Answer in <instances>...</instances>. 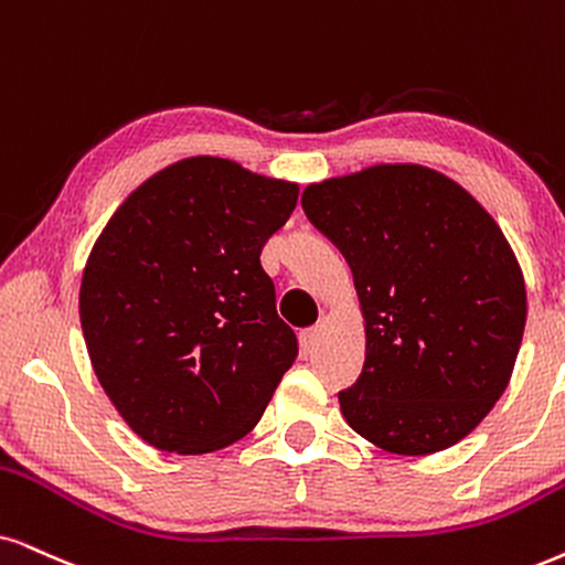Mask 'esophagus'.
Returning <instances> with one entry per match:
<instances>
[{
  "label": "esophagus",
  "instance_id": "34e87169",
  "mask_svg": "<svg viewBox=\"0 0 565 565\" xmlns=\"http://www.w3.org/2000/svg\"><path fill=\"white\" fill-rule=\"evenodd\" d=\"M318 341H320V326L305 328V331L299 333V344H302V352H312V349L318 347Z\"/></svg>",
  "mask_w": 565,
  "mask_h": 565
}]
</instances>
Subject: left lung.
<instances>
[{"label":"left lung","mask_w":565,"mask_h":565,"mask_svg":"<svg viewBox=\"0 0 565 565\" xmlns=\"http://www.w3.org/2000/svg\"><path fill=\"white\" fill-rule=\"evenodd\" d=\"M302 209L347 258L365 316V367L339 394L349 427L402 456L467 438L503 396L526 323L495 218L419 163L316 182Z\"/></svg>","instance_id":"1"}]
</instances>
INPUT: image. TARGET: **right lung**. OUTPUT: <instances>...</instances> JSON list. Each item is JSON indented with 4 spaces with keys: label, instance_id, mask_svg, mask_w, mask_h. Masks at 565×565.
<instances>
[{
    "label": "right lung",
    "instance_id": "add662e5",
    "mask_svg": "<svg viewBox=\"0 0 565 565\" xmlns=\"http://www.w3.org/2000/svg\"><path fill=\"white\" fill-rule=\"evenodd\" d=\"M295 182L192 156L114 211L81 281L93 373L122 419L169 454H211L258 425L297 360L260 249Z\"/></svg>",
    "mask_w": 565,
    "mask_h": 565
}]
</instances>
